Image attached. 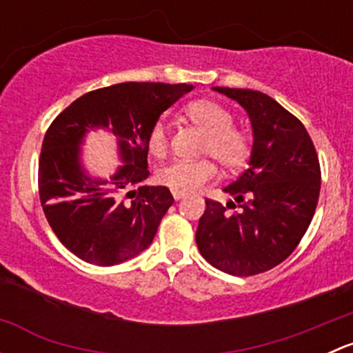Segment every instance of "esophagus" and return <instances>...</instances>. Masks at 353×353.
Returning <instances> with one entry per match:
<instances>
[{
  "mask_svg": "<svg viewBox=\"0 0 353 353\" xmlns=\"http://www.w3.org/2000/svg\"><path fill=\"white\" fill-rule=\"evenodd\" d=\"M172 196L176 201H179L181 198H184V193H179V191H172Z\"/></svg>",
  "mask_w": 353,
  "mask_h": 353,
  "instance_id": "esophagus-1",
  "label": "esophagus"
}]
</instances>
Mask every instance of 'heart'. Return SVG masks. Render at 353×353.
<instances>
[{
    "label": "heart",
    "mask_w": 353,
    "mask_h": 353,
    "mask_svg": "<svg viewBox=\"0 0 353 353\" xmlns=\"http://www.w3.org/2000/svg\"><path fill=\"white\" fill-rule=\"evenodd\" d=\"M186 114L206 133L203 154L213 157L223 169H239L249 157V138L234 126L229 109L213 101H194L188 104ZM148 152L163 157L169 148V130L162 119L155 121L147 134ZM216 176L212 160H172L157 170L160 184L179 193H193Z\"/></svg>",
    "instance_id": "heart-1"
}]
</instances>
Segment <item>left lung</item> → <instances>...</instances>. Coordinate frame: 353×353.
Instances as JSON below:
<instances>
[{
	"label": "left lung",
	"mask_w": 353,
	"mask_h": 353,
	"mask_svg": "<svg viewBox=\"0 0 353 353\" xmlns=\"http://www.w3.org/2000/svg\"><path fill=\"white\" fill-rule=\"evenodd\" d=\"M248 112L252 148L248 169L223 188L234 198L206 199L196 230L203 258L229 275L268 272L292 254L318 205L321 169L304 124L263 92L213 87ZM240 210L229 214L227 208Z\"/></svg>",
	"instance_id": "left-lung-1"
}]
</instances>
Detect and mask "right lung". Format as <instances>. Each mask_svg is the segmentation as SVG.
<instances>
[{
	"label": "right lung",
	"instance_id": "add662e5",
	"mask_svg": "<svg viewBox=\"0 0 353 353\" xmlns=\"http://www.w3.org/2000/svg\"><path fill=\"white\" fill-rule=\"evenodd\" d=\"M193 90L188 83H126L88 92L52 121L42 141L39 194L49 225L83 261L112 266L143 252L174 198L148 186L147 134L160 114ZM109 130L123 162L109 178L84 169L90 130Z\"/></svg>",
	"mask_w": 353,
	"mask_h": 353
}]
</instances>
